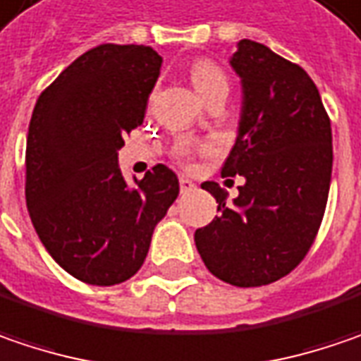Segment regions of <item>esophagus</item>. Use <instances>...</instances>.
I'll use <instances>...</instances> for the list:
<instances>
[{
    "label": "esophagus",
    "instance_id": "esophagus-1",
    "mask_svg": "<svg viewBox=\"0 0 361 361\" xmlns=\"http://www.w3.org/2000/svg\"><path fill=\"white\" fill-rule=\"evenodd\" d=\"M178 183H180V192H190V190L197 189V185H195L192 180H189L187 176H180Z\"/></svg>",
    "mask_w": 361,
    "mask_h": 361
}]
</instances>
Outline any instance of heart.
<instances>
[{
  "label": "heart",
  "instance_id": "1",
  "mask_svg": "<svg viewBox=\"0 0 361 361\" xmlns=\"http://www.w3.org/2000/svg\"><path fill=\"white\" fill-rule=\"evenodd\" d=\"M190 81L195 85V89L199 91V95L205 99L211 93H217V91H227L229 89V81H227V75L213 63V61H197L190 66ZM176 154L183 158V160H189L190 154V144L189 142H180L176 146Z\"/></svg>",
  "mask_w": 361,
  "mask_h": 361
}]
</instances>
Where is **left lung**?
I'll return each mask as SVG.
<instances>
[{
  "mask_svg": "<svg viewBox=\"0 0 361 361\" xmlns=\"http://www.w3.org/2000/svg\"><path fill=\"white\" fill-rule=\"evenodd\" d=\"M242 81L238 137L221 176H243L240 195L207 180L219 203L195 231L207 270L233 286H262L295 270L315 240L331 183V121L311 77L268 46L240 40L229 59Z\"/></svg>",
  "mask_w": 361,
  "mask_h": 361,
  "instance_id": "8db88e82",
  "label": "left lung"
}]
</instances>
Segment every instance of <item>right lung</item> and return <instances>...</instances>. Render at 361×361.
Returning <instances> with one entry per match:
<instances>
[{"label": "right lung", "mask_w": 361, "mask_h": 361, "mask_svg": "<svg viewBox=\"0 0 361 361\" xmlns=\"http://www.w3.org/2000/svg\"><path fill=\"white\" fill-rule=\"evenodd\" d=\"M160 66L150 46L91 48L38 97L30 119V219L54 262L87 284L132 279L178 197L169 166L128 185L118 164L123 135L144 121Z\"/></svg>", "instance_id": "add662e5"}]
</instances>
